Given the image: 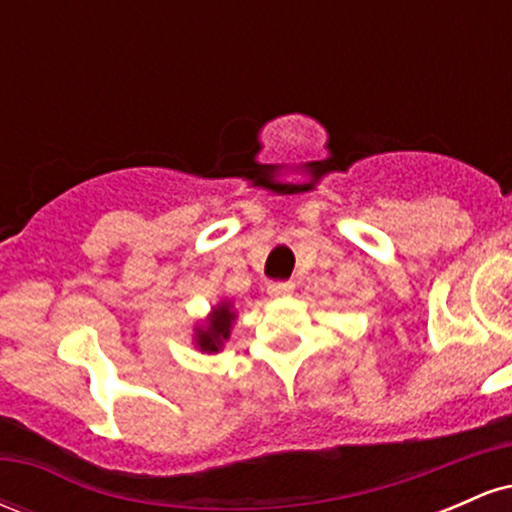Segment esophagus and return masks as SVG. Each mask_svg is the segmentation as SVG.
<instances>
[{"mask_svg": "<svg viewBox=\"0 0 512 512\" xmlns=\"http://www.w3.org/2000/svg\"><path fill=\"white\" fill-rule=\"evenodd\" d=\"M296 289V284L293 281H269L267 286V293L274 298H281V296H289Z\"/></svg>", "mask_w": 512, "mask_h": 512, "instance_id": "1", "label": "esophagus"}]
</instances>
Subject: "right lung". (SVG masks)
Here are the masks:
<instances>
[{"label":"right lung","mask_w":512,"mask_h":512,"mask_svg":"<svg viewBox=\"0 0 512 512\" xmlns=\"http://www.w3.org/2000/svg\"><path fill=\"white\" fill-rule=\"evenodd\" d=\"M231 322H233V313L226 303L219 305L214 310V315L209 317V327L207 330L197 332V344L199 349L204 351H219V346L226 342L228 334H231Z\"/></svg>","instance_id":"1"}]
</instances>
